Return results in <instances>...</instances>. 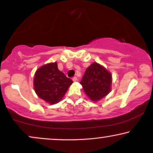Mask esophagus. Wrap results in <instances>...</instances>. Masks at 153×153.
Masks as SVG:
<instances>
[{"mask_svg":"<svg viewBox=\"0 0 153 153\" xmlns=\"http://www.w3.org/2000/svg\"><path fill=\"white\" fill-rule=\"evenodd\" d=\"M72 80H73V82H76L77 80H78V78H77L76 77H73V79H72Z\"/></svg>","mask_w":153,"mask_h":153,"instance_id":"obj_1","label":"esophagus"}]
</instances>
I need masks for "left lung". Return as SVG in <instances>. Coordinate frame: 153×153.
Segmentation results:
<instances>
[{"label": "left lung", "instance_id": "1", "mask_svg": "<svg viewBox=\"0 0 153 153\" xmlns=\"http://www.w3.org/2000/svg\"><path fill=\"white\" fill-rule=\"evenodd\" d=\"M80 83L90 100L97 102L111 91V73L102 65L93 62L86 69Z\"/></svg>", "mask_w": 153, "mask_h": 153}]
</instances>
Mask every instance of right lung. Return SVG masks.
Returning a JSON list of instances; mask_svg holds the SVG:
<instances>
[{
  "label": "right lung",
  "instance_id": "add662e5",
  "mask_svg": "<svg viewBox=\"0 0 153 153\" xmlns=\"http://www.w3.org/2000/svg\"><path fill=\"white\" fill-rule=\"evenodd\" d=\"M72 83L71 79L59 71L56 62L43 65L35 73V92L40 98L51 105L61 100Z\"/></svg>",
  "mask_w": 153,
  "mask_h": 153
}]
</instances>
